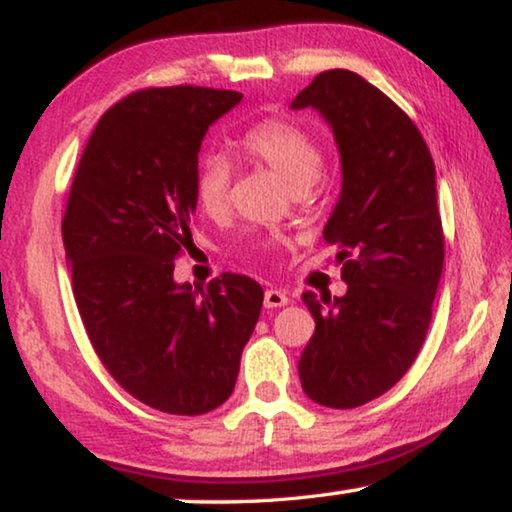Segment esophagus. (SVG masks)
Returning <instances> with one entry per match:
<instances>
[{
    "mask_svg": "<svg viewBox=\"0 0 512 512\" xmlns=\"http://www.w3.org/2000/svg\"><path fill=\"white\" fill-rule=\"evenodd\" d=\"M263 303L268 310H277V307H284L286 303H289V296H286V291H282V289H268L265 291Z\"/></svg>",
    "mask_w": 512,
    "mask_h": 512,
    "instance_id": "obj_1",
    "label": "esophagus"
}]
</instances>
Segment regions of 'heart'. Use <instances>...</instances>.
Listing matches in <instances>:
<instances>
[{
	"label": "heart",
	"mask_w": 512,
	"mask_h": 512,
	"mask_svg": "<svg viewBox=\"0 0 512 512\" xmlns=\"http://www.w3.org/2000/svg\"><path fill=\"white\" fill-rule=\"evenodd\" d=\"M240 149L247 158L279 174L293 191H303L314 184L324 165L317 139L286 118H265L251 125L240 137ZM230 181V160L219 151L202 153L193 172V200L209 219H221L228 212Z\"/></svg>",
	"instance_id": "obj_1"
}]
</instances>
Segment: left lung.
<instances>
[{
    "instance_id": "left-lung-1",
    "label": "left lung",
    "mask_w": 512,
    "mask_h": 512,
    "mask_svg": "<svg viewBox=\"0 0 512 512\" xmlns=\"http://www.w3.org/2000/svg\"><path fill=\"white\" fill-rule=\"evenodd\" d=\"M305 107L340 149L342 191L324 240L340 249L347 293H303L317 328L298 373L314 403L349 410L394 387L424 345L445 258L436 167L410 116L349 69L314 76L291 102Z\"/></svg>"
}]
</instances>
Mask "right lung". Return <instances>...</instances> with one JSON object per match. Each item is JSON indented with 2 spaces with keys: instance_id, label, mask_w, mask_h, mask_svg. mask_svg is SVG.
Segmentation results:
<instances>
[{
  "instance_id": "1",
  "label": "right lung",
  "mask_w": 512,
  "mask_h": 512,
  "mask_svg": "<svg viewBox=\"0 0 512 512\" xmlns=\"http://www.w3.org/2000/svg\"><path fill=\"white\" fill-rule=\"evenodd\" d=\"M242 93L137 90L104 111L62 219L81 321L109 375L149 408L205 415L233 394L263 289L226 272L207 291L174 282L191 237L202 137Z\"/></svg>"
}]
</instances>
